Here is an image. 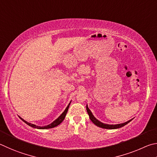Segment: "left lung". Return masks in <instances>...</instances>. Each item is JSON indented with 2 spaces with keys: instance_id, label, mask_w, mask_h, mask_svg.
<instances>
[{
  "instance_id": "left-lung-1",
  "label": "left lung",
  "mask_w": 157,
  "mask_h": 157,
  "mask_svg": "<svg viewBox=\"0 0 157 157\" xmlns=\"http://www.w3.org/2000/svg\"><path fill=\"white\" fill-rule=\"evenodd\" d=\"M86 109H87V113H88V114H89L90 119V120L92 121V123H94V124H95L97 126H98V127H100V128H105V129H117V128H120L121 127H123V126L125 125H127L128 123H130L132 121V119H131L130 121H127V122L123 123H121V124H117V125L105 124V123L100 122L99 121H98L94 116H93V114L91 112V111L90 110L88 107H87V105L86 106Z\"/></svg>"
}]
</instances>
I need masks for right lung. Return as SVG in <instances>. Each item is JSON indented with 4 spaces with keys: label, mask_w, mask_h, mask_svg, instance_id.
<instances>
[{
    "label": "right lung",
    "mask_w": 157,
    "mask_h": 157,
    "mask_svg": "<svg viewBox=\"0 0 157 157\" xmlns=\"http://www.w3.org/2000/svg\"><path fill=\"white\" fill-rule=\"evenodd\" d=\"M70 103H69V105H67V108H66V109H65V111L63 112L62 114L60 115V116L59 118H58L57 119L55 120L54 122H52V123H51V124H49V125H46V126H44V127H40V126H37V125H34V124H32V123L27 122L26 121H25L24 119H22V118H21V117H20V119H21L22 121H23V122L25 123L26 124H27V125H29V126H31V127L34 128H37V129H49V128H52L56 127L57 125H59L60 124V123H61L63 120H64L65 117V116H66V114H67V112L69 107H70Z\"/></svg>",
    "instance_id": "obj_1"
}]
</instances>
